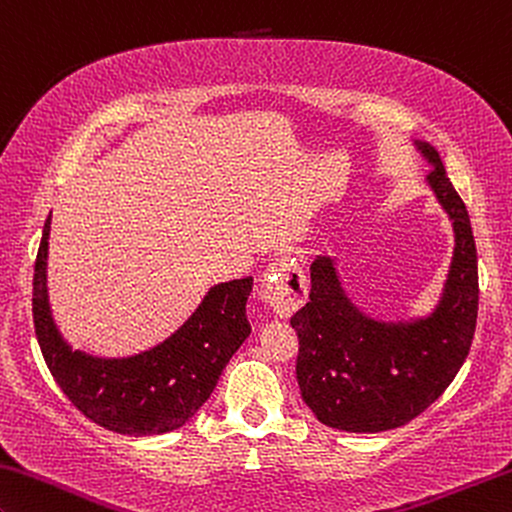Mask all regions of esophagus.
Listing matches in <instances>:
<instances>
[{"label": "esophagus", "instance_id": "1", "mask_svg": "<svg viewBox=\"0 0 512 512\" xmlns=\"http://www.w3.org/2000/svg\"><path fill=\"white\" fill-rule=\"evenodd\" d=\"M263 286L267 302L281 318L293 316L309 295V281H306V274L295 258H279V261L267 265L263 272Z\"/></svg>", "mask_w": 512, "mask_h": 512}]
</instances>
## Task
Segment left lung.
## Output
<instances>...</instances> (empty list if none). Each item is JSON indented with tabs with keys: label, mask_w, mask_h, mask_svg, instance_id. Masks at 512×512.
Masks as SVG:
<instances>
[{
	"label": "left lung",
	"mask_w": 512,
	"mask_h": 512,
	"mask_svg": "<svg viewBox=\"0 0 512 512\" xmlns=\"http://www.w3.org/2000/svg\"><path fill=\"white\" fill-rule=\"evenodd\" d=\"M428 185L453 222L451 270L435 311L405 322L373 320L345 295L334 258L311 263V293L290 325L300 338L297 384L320 423L345 432L405 426L442 396L465 364L476 332L478 261L469 215L442 157L416 141Z\"/></svg>",
	"instance_id": "obj_1"
}]
</instances>
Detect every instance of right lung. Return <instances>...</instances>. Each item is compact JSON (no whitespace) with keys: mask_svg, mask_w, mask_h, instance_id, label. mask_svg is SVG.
I'll list each match as a JSON object with an SVG mask.
<instances>
[{"mask_svg":"<svg viewBox=\"0 0 512 512\" xmlns=\"http://www.w3.org/2000/svg\"><path fill=\"white\" fill-rule=\"evenodd\" d=\"M50 222L47 217L34 265L31 313L54 382L86 419L119 435H162L185 426L251 334L245 306L254 279L212 286L185 325L151 350L123 359L93 357L70 348L52 320L45 274Z\"/></svg>","mask_w":512,"mask_h":512,"instance_id":"obj_1","label":"right lung"}]
</instances>
